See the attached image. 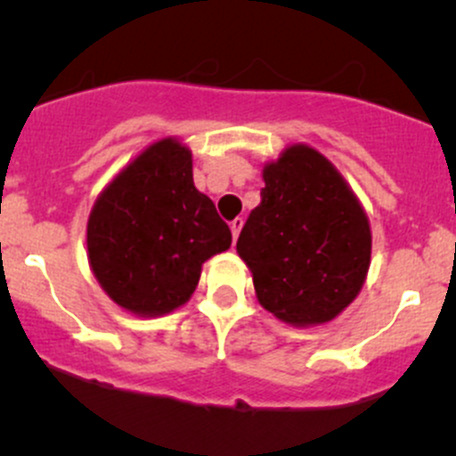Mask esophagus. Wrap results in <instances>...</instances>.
Listing matches in <instances>:
<instances>
[{
  "instance_id": "34e87169",
  "label": "esophagus",
  "mask_w": 456,
  "mask_h": 456,
  "mask_svg": "<svg viewBox=\"0 0 456 456\" xmlns=\"http://www.w3.org/2000/svg\"><path fill=\"white\" fill-rule=\"evenodd\" d=\"M242 224H245V220H242V218L232 220V224H229V227H232V233H233V240H238V233H240Z\"/></svg>"
}]
</instances>
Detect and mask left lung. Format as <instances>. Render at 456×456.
Segmentation results:
<instances>
[{
  "mask_svg": "<svg viewBox=\"0 0 456 456\" xmlns=\"http://www.w3.org/2000/svg\"><path fill=\"white\" fill-rule=\"evenodd\" d=\"M262 178V200L236 245L257 302L287 324H326L364 287L369 216L335 165L305 142L266 163Z\"/></svg>",
  "mask_w": 456,
  "mask_h": 456,
  "instance_id": "8db88e82",
  "label": "left lung"
}]
</instances>
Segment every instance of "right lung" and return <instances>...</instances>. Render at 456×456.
Listing matches in <instances>:
<instances>
[{"mask_svg": "<svg viewBox=\"0 0 456 456\" xmlns=\"http://www.w3.org/2000/svg\"><path fill=\"white\" fill-rule=\"evenodd\" d=\"M229 247L232 232L194 187L191 151L178 139L145 147L108 183L87 218L92 273L110 300L141 317L185 305L202 262Z\"/></svg>", "mask_w": 456, "mask_h": 456, "instance_id": "add662e5", "label": "right lung"}]
</instances>
